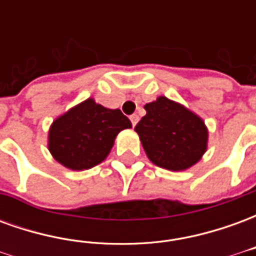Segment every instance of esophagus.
I'll return each mask as SVG.
<instances>
[{
    "instance_id": "1",
    "label": "esophagus",
    "mask_w": 256,
    "mask_h": 256,
    "mask_svg": "<svg viewBox=\"0 0 256 256\" xmlns=\"http://www.w3.org/2000/svg\"><path fill=\"white\" fill-rule=\"evenodd\" d=\"M130 120H132V124H133V126H136V124H137V122H138V115H136V114H134V115H132V116H130Z\"/></svg>"
}]
</instances>
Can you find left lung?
Instances as JSON below:
<instances>
[{
    "label": "left lung",
    "instance_id": "1",
    "mask_svg": "<svg viewBox=\"0 0 256 256\" xmlns=\"http://www.w3.org/2000/svg\"><path fill=\"white\" fill-rule=\"evenodd\" d=\"M144 108L146 115L134 130L155 166L184 172L203 158L208 145V128L198 114L164 96Z\"/></svg>",
    "mask_w": 256,
    "mask_h": 256
}]
</instances>
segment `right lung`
Here are the masks:
<instances>
[{
    "instance_id": "obj_1",
    "label": "right lung",
    "mask_w": 256,
    "mask_h": 256,
    "mask_svg": "<svg viewBox=\"0 0 256 256\" xmlns=\"http://www.w3.org/2000/svg\"><path fill=\"white\" fill-rule=\"evenodd\" d=\"M130 128L120 110L106 108L90 97L53 120L48 150L62 166L82 172L106 160L118 134Z\"/></svg>"
}]
</instances>
